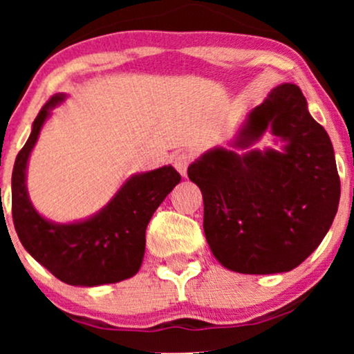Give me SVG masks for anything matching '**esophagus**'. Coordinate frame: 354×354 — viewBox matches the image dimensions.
I'll list each match as a JSON object with an SVG mask.
<instances>
[{"label": "esophagus", "mask_w": 354, "mask_h": 354, "mask_svg": "<svg viewBox=\"0 0 354 354\" xmlns=\"http://www.w3.org/2000/svg\"><path fill=\"white\" fill-rule=\"evenodd\" d=\"M172 162H174V167H176L177 171L180 172L183 177H185L187 176V169L192 162V156H190V154H187V153H178V154H176V158H174Z\"/></svg>", "instance_id": "34e87169"}]
</instances>
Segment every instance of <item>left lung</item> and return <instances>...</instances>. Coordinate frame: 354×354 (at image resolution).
Here are the masks:
<instances>
[{"label": "left lung", "instance_id": "8db88e82", "mask_svg": "<svg viewBox=\"0 0 354 354\" xmlns=\"http://www.w3.org/2000/svg\"><path fill=\"white\" fill-rule=\"evenodd\" d=\"M270 127L283 153L216 148L188 167L203 193L205 235L224 268L240 274L288 272L330 229L340 201L332 142L309 114L299 86L282 84L251 111L235 147Z\"/></svg>", "mask_w": 354, "mask_h": 354}]
</instances>
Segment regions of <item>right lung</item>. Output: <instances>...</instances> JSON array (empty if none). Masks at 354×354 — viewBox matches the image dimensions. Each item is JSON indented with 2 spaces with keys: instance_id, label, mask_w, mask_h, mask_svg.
<instances>
[{
  "instance_id": "obj_1",
  "label": "right lung",
  "mask_w": 354,
  "mask_h": 354,
  "mask_svg": "<svg viewBox=\"0 0 354 354\" xmlns=\"http://www.w3.org/2000/svg\"><path fill=\"white\" fill-rule=\"evenodd\" d=\"M64 100L53 95L33 120L32 133L12 169V221L19 240L50 272L69 285L115 283L138 272L148 222L180 174L172 166L133 176L95 217L77 224H53L33 209L26 188V167L43 122Z\"/></svg>"
}]
</instances>
